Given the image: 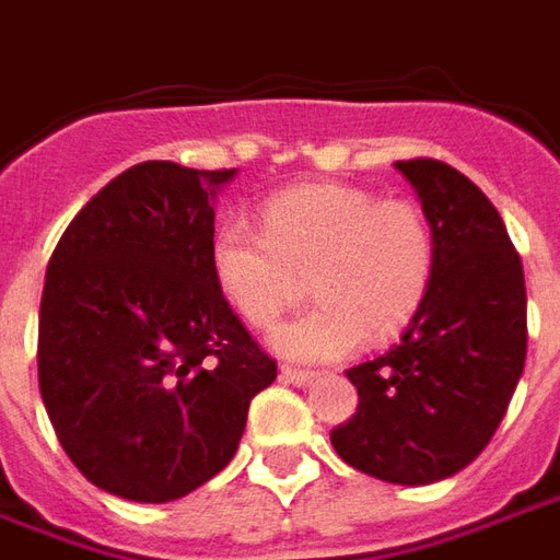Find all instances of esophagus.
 <instances>
[{"label":"esophagus","mask_w":560,"mask_h":560,"mask_svg":"<svg viewBox=\"0 0 560 560\" xmlns=\"http://www.w3.org/2000/svg\"><path fill=\"white\" fill-rule=\"evenodd\" d=\"M281 381H288V384H296V387H303L312 381V372L308 369H293V365H281Z\"/></svg>","instance_id":"1"}]
</instances>
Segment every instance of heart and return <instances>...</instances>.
Segmentation results:
<instances>
[{"instance_id":"heart-1","label":"heart","mask_w":560,"mask_h":560,"mask_svg":"<svg viewBox=\"0 0 560 560\" xmlns=\"http://www.w3.org/2000/svg\"><path fill=\"white\" fill-rule=\"evenodd\" d=\"M264 233L221 221L209 272L236 315L272 327L308 279L315 305L272 332L288 360L329 363L387 341L420 312L434 276V231L413 200L360 185L308 183L267 197Z\"/></svg>"}]
</instances>
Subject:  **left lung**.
Wrapping results in <instances>:
<instances>
[{
    "label": "left lung",
    "mask_w": 560,
    "mask_h": 560,
    "mask_svg": "<svg viewBox=\"0 0 560 560\" xmlns=\"http://www.w3.org/2000/svg\"><path fill=\"white\" fill-rule=\"evenodd\" d=\"M434 231V276L399 345L348 369L360 405L329 441L399 486L453 477L492 441L528 351L518 252L492 200L444 161H396Z\"/></svg>",
    "instance_id": "1"
}]
</instances>
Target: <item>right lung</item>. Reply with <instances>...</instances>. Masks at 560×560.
<instances>
[{"label": "right lung", "instance_id": "1", "mask_svg": "<svg viewBox=\"0 0 560 560\" xmlns=\"http://www.w3.org/2000/svg\"><path fill=\"white\" fill-rule=\"evenodd\" d=\"M233 176L135 164L80 209L47 264L44 408L80 474L126 501L164 504L212 480L276 381L209 272L212 203Z\"/></svg>", "mask_w": 560, "mask_h": 560}]
</instances>
